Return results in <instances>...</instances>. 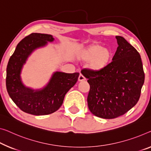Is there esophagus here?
Wrapping results in <instances>:
<instances>
[{
    "mask_svg": "<svg viewBox=\"0 0 151 151\" xmlns=\"http://www.w3.org/2000/svg\"><path fill=\"white\" fill-rule=\"evenodd\" d=\"M85 80H86V78L83 77V76L82 75V74H80V75L79 76V78H78L79 82H82V81H84Z\"/></svg>",
    "mask_w": 151,
    "mask_h": 151,
    "instance_id": "1",
    "label": "esophagus"
}]
</instances>
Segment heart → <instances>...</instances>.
I'll use <instances>...</instances> for the list:
<instances>
[{
  "instance_id": "b5f03b06",
  "label": "heart",
  "mask_w": 151,
  "mask_h": 151,
  "mask_svg": "<svg viewBox=\"0 0 151 151\" xmlns=\"http://www.w3.org/2000/svg\"><path fill=\"white\" fill-rule=\"evenodd\" d=\"M113 52L110 48H103L99 44H94L81 52L80 58L89 61V68L94 71H102L107 68L112 60Z\"/></svg>"
}]
</instances>
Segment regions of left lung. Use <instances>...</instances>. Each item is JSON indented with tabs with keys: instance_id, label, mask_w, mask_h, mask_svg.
I'll list each match as a JSON object with an SVG mask.
<instances>
[{
	"instance_id": "left-lung-1",
	"label": "left lung",
	"mask_w": 151,
	"mask_h": 151,
	"mask_svg": "<svg viewBox=\"0 0 151 151\" xmlns=\"http://www.w3.org/2000/svg\"><path fill=\"white\" fill-rule=\"evenodd\" d=\"M115 38L118 47L107 68L81 71L90 87L87 99L89 110L103 119L119 117L135 106L145 82L139 52L124 38Z\"/></svg>"
}]
</instances>
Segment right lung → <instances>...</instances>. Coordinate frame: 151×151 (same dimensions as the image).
Masks as SVG:
<instances>
[{"instance_id":"add662e5","label":"right lung","mask_w":151,"mask_h":151,"mask_svg":"<svg viewBox=\"0 0 151 151\" xmlns=\"http://www.w3.org/2000/svg\"><path fill=\"white\" fill-rule=\"evenodd\" d=\"M50 34L32 33L21 40L10 57L6 68V86L15 105L25 113L45 115L55 112L62 105L64 97L76 83L80 73L56 71L41 89L34 90L22 82L21 73L27 58L36 49L54 41Z\"/></svg>"}]
</instances>
